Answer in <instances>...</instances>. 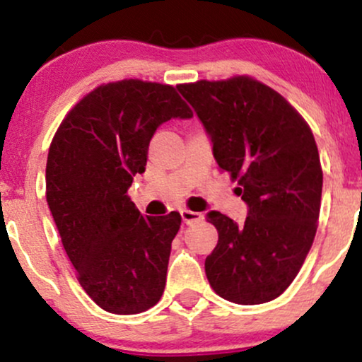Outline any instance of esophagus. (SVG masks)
<instances>
[{"label":"esophagus","instance_id":"1","mask_svg":"<svg viewBox=\"0 0 362 362\" xmlns=\"http://www.w3.org/2000/svg\"><path fill=\"white\" fill-rule=\"evenodd\" d=\"M180 214H182V219H184L185 224L199 223V221H201V219H202V214H201V213H195V211L182 209Z\"/></svg>","mask_w":362,"mask_h":362}]
</instances>
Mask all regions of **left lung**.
I'll return each mask as SVG.
<instances>
[{
    "mask_svg": "<svg viewBox=\"0 0 362 362\" xmlns=\"http://www.w3.org/2000/svg\"><path fill=\"white\" fill-rule=\"evenodd\" d=\"M177 88L248 206L243 226L207 213L219 235L204 264L207 281L238 305L276 300L298 276L317 233L323 173L313 132L284 97L248 76Z\"/></svg>",
    "mask_w": 362,
    "mask_h": 362,
    "instance_id": "8db88e82",
    "label": "left lung"
}]
</instances>
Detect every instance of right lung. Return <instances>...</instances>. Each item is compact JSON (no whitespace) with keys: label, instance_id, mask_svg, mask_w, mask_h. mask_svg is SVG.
I'll list each match as a JSON object with an SVG mask.
<instances>
[{"label":"right lung","instance_id":"right-lung-1","mask_svg":"<svg viewBox=\"0 0 362 362\" xmlns=\"http://www.w3.org/2000/svg\"><path fill=\"white\" fill-rule=\"evenodd\" d=\"M175 88L122 80L98 86L54 136L45 195L78 281L100 308L136 315L160 301L180 214L143 216L127 195L146 168L149 141L170 119H190Z\"/></svg>","mask_w":362,"mask_h":362}]
</instances>
